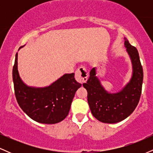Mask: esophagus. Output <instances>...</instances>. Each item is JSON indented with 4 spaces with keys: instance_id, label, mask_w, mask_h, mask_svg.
<instances>
[{
    "instance_id": "34e87169",
    "label": "esophagus",
    "mask_w": 153,
    "mask_h": 153,
    "mask_svg": "<svg viewBox=\"0 0 153 153\" xmlns=\"http://www.w3.org/2000/svg\"><path fill=\"white\" fill-rule=\"evenodd\" d=\"M88 76V74L87 70L85 67H80L75 72V79L77 81L81 82V83H83L86 81Z\"/></svg>"
}]
</instances>
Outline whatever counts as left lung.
<instances>
[{
    "mask_svg": "<svg viewBox=\"0 0 153 153\" xmlns=\"http://www.w3.org/2000/svg\"><path fill=\"white\" fill-rule=\"evenodd\" d=\"M124 47L132 68L131 78L124 87L115 93L106 91L96 76V68L90 72V77L82 84L88 92V103L91 113L100 122L114 124L127 118L134 111L142 92L143 70L138 51L124 37Z\"/></svg>",
    "mask_w": 153,
    "mask_h": 153,
    "instance_id": "obj_1",
    "label": "left lung"
}]
</instances>
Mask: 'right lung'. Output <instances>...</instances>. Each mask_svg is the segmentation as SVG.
<instances>
[{
  "label": "right lung",
  "instance_id": "obj_1",
  "mask_svg": "<svg viewBox=\"0 0 153 153\" xmlns=\"http://www.w3.org/2000/svg\"><path fill=\"white\" fill-rule=\"evenodd\" d=\"M74 75L73 73L65 74L45 87L29 86L19 75L17 52L13 68V81L19 106L35 122L48 124L61 122L68 116L75 92L82 85L75 80Z\"/></svg>",
  "mask_w": 153,
  "mask_h": 153
}]
</instances>
